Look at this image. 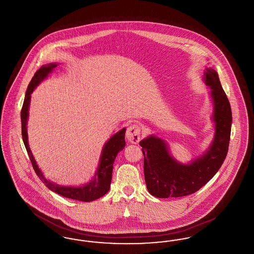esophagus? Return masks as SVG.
<instances>
[{
    "label": "esophagus",
    "instance_id": "1",
    "mask_svg": "<svg viewBox=\"0 0 254 254\" xmlns=\"http://www.w3.org/2000/svg\"><path fill=\"white\" fill-rule=\"evenodd\" d=\"M127 139L132 144L139 143V141L141 139V127H140V126H138L136 124L130 125L127 129Z\"/></svg>",
    "mask_w": 254,
    "mask_h": 254
}]
</instances>
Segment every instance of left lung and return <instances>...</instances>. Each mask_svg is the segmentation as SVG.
<instances>
[{
  "mask_svg": "<svg viewBox=\"0 0 254 254\" xmlns=\"http://www.w3.org/2000/svg\"><path fill=\"white\" fill-rule=\"evenodd\" d=\"M205 82L211 88L215 123L214 140L205 154L190 165H182L169 155L162 139L149 136L140 142L146 188L155 197H183L196 192L216 174L227 157L232 122L230 102L214 69H205Z\"/></svg>",
  "mask_w": 254,
  "mask_h": 254,
  "instance_id": "1",
  "label": "left lung"
}]
</instances>
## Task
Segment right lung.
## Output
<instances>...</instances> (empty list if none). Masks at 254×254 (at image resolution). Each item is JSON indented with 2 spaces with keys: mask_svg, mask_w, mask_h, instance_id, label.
<instances>
[{
  "mask_svg": "<svg viewBox=\"0 0 254 254\" xmlns=\"http://www.w3.org/2000/svg\"><path fill=\"white\" fill-rule=\"evenodd\" d=\"M56 64H49L47 65L41 66L40 69H38L34 76L32 77L29 85L27 86L25 98H24V105L21 111V121H22V137L24 141V146L26 148V151L28 153L29 159L31 161L32 167L35 170L38 177L40 180L43 182L50 190L60 194L64 197L78 200L82 202H91L96 199L101 198L105 194L108 193L110 188V182L112 177V169L114 160L117 156L118 152L124 149L126 146L125 141V134L126 128H123L119 132L113 135L107 144L104 146L102 151V156L100 158V165L97 169L95 178L91 182H89L87 185L80 187V188H72V187H63L56 184H53L45 178L42 171L38 168V165L35 162V159L33 157L30 148L28 146L27 142V131H26V122L28 117V108H29V102H30V95L33 92L34 88L39 85L48 75L49 73L56 67Z\"/></svg>",
  "mask_w": 254,
  "mask_h": 254,
  "instance_id": "right-lung-1",
  "label": "right lung"
}]
</instances>
